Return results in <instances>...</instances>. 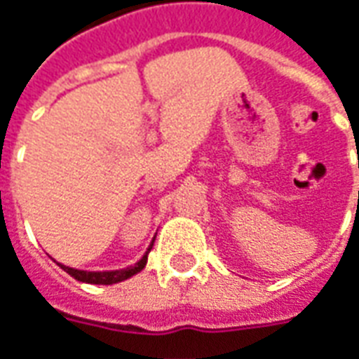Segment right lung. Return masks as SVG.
<instances>
[{"label": "right lung", "mask_w": 359, "mask_h": 359, "mask_svg": "<svg viewBox=\"0 0 359 359\" xmlns=\"http://www.w3.org/2000/svg\"><path fill=\"white\" fill-rule=\"evenodd\" d=\"M154 246V242L149 244L146 254L142 256V259H138L136 264L130 265V267H125V269H115V271H82V269H74V267H69V265L57 264L61 269L69 273L71 277L81 280V283H88V285H115V283H121V280H126L130 278L136 273H140L146 264H148V254L149 250Z\"/></svg>", "instance_id": "right-lung-1"}]
</instances>
